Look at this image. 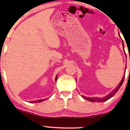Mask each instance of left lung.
<instances>
[{
    "instance_id": "obj_1",
    "label": "left lung",
    "mask_w": 130,
    "mask_h": 130,
    "mask_svg": "<svg viewBox=\"0 0 130 130\" xmlns=\"http://www.w3.org/2000/svg\"><path fill=\"white\" fill-rule=\"evenodd\" d=\"M118 35H119V36L120 37V34H119ZM122 47H123V50L124 51V53H125V50H124V42H123V41H122ZM125 69H126V66H125ZM124 74H125V72H124ZM124 77H124H124H122V79L121 80V82L120 83V84H119L118 86H117V88H115V89H113L111 92H110V93L108 94V95L105 96H104V97H103V98H97V97H96V98L95 97L90 98V97H85V96H83V95H82V96L85 99H86V100H88L89 101H90V102H105V101H108V99H109L110 98H111L113 96L115 95V93H117V91H118V90H119V89L120 88V87L121 86L122 83H123L124 80Z\"/></svg>"
}]
</instances>
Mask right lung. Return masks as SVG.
<instances>
[{
  "label": "right lung",
  "mask_w": 130,
  "mask_h": 130,
  "mask_svg": "<svg viewBox=\"0 0 130 130\" xmlns=\"http://www.w3.org/2000/svg\"><path fill=\"white\" fill-rule=\"evenodd\" d=\"M57 76H56V79H55V80H56H56H57ZM48 98H46V99H44V100H38V101H30V103H38V102H42V101H45V100H47V99H48Z\"/></svg>",
  "instance_id": "right-lung-1"
}]
</instances>
